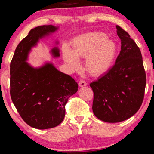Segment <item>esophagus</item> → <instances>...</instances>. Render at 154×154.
Segmentation results:
<instances>
[{"mask_svg": "<svg viewBox=\"0 0 154 154\" xmlns=\"http://www.w3.org/2000/svg\"><path fill=\"white\" fill-rule=\"evenodd\" d=\"M79 86H81V87H85V86L87 85V83H86V82L85 81L81 80V81H79Z\"/></svg>", "mask_w": 154, "mask_h": 154, "instance_id": "1", "label": "esophagus"}]
</instances>
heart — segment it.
Instances as JSON below:
<instances>
[{
  "label": "heart",
  "mask_w": 154,
  "mask_h": 154,
  "mask_svg": "<svg viewBox=\"0 0 154 154\" xmlns=\"http://www.w3.org/2000/svg\"><path fill=\"white\" fill-rule=\"evenodd\" d=\"M117 45L106 35L92 31L77 35L72 40L71 48H63V58L73 70L80 68L79 59L85 57V69L94 76L106 73L112 66Z\"/></svg>",
  "instance_id": "obj_1"
}]
</instances>
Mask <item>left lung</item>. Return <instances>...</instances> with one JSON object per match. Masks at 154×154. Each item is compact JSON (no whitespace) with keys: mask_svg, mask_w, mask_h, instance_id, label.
Returning a JSON list of instances; mask_svg holds the SVG:
<instances>
[{"mask_svg":"<svg viewBox=\"0 0 154 154\" xmlns=\"http://www.w3.org/2000/svg\"><path fill=\"white\" fill-rule=\"evenodd\" d=\"M121 50L115 64L90 83L94 92L92 111L107 123L127 120L137 112L144 100L146 73L141 51L130 35L116 26Z\"/></svg>","mask_w":154,"mask_h":154,"instance_id":"8db88e82","label":"left lung"}]
</instances>
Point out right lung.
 <instances>
[{"mask_svg": "<svg viewBox=\"0 0 154 154\" xmlns=\"http://www.w3.org/2000/svg\"><path fill=\"white\" fill-rule=\"evenodd\" d=\"M59 26L43 25L31 29L19 43L10 63V96L22 119L40 130L56 127L65 116L68 99L78 91V83L70 75L59 71L50 62L33 67L27 62L33 48L40 40L50 36ZM56 45L59 43L56 41ZM53 58L60 50H50Z\"/></svg>", "mask_w": 154, "mask_h": 154, "instance_id": "1", "label": "right lung"}]
</instances>
